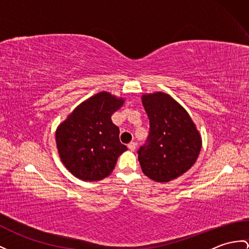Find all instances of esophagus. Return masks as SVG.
I'll use <instances>...</instances> for the list:
<instances>
[{
    "mask_svg": "<svg viewBox=\"0 0 249 249\" xmlns=\"http://www.w3.org/2000/svg\"><path fill=\"white\" fill-rule=\"evenodd\" d=\"M128 148H129V150H131V151H134L135 149H136V143L135 142H130L129 144H128Z\"/></svg>",
    "mask_w": 249,
    "mask_h": 249,
    "instance_id": "34e87169",
    "label": "esophagus"
}]
</instances>
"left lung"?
<instances>
[{"label":"left lung","instance_id":"8db88e82","mask_svg":"<svg viewBox=\"0 0 249 249\" xmlns=\"http://www.w3.org/2000/svg\"><path fill=\"white\" fill-rule=\"evenodd\" d=\"M142 101L150 120L149 136L138 150L142 172L157 183H167L195 165L202 137L189 114L170 95L144 94Z\"/></svg>","mask_w":249,"mask_h":249}]
</instances>
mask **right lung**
<instances>
[{
  "instance_id": "obj_1",
  "label": "right lung",
  "mask_w": 249,
  "mask_h": 249,
  "mask_svg": "<svg viewBox=\"0 0 249 249\" xmlns=\"http://www.w3.org/2000/svg\"><path fill=\"white\" fill-rule=\"evenodd\" d=\"M107 92L83 101L56 131L58 153L63 165L79 179L96 181L108 177L126 145L119 141V129L112 115L124 105Z\"/></svg>"
}]
</instances>
